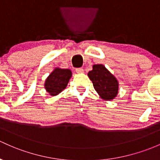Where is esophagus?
I'll list each match as a JSON object with an SVG mask.
<instances>
[{
	"label": "esophagus",
	"mask_w": 160,
	"mask_h": 160,
	"mask_svg": "<svg viewBox=\"0 0 160 160\" xmlns=\"http://www.w3.org/2000/svg\"><path fill=\"white\" fill-rule=\"evenodd\" d=\"M75 71H76L77 73H83L84 69L82 68H78L75 69Z\"/></svg>",
	"instance_id": "obj_1"
}]
</instances>
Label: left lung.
I'll return each instance as SVG.
<instances>
[{
	"label": "left lung",
	"instance_id": "8db88e82",
	"mask_svg": "<svg viewBox=\"0 0 160 160\" xmlns=\"http://www.w3.org/2000/svg\"><path fill=\"white\" fill-rule=\"evenodd\" d=\"M88 76L102 99L111 101L118 95L119 88L118 80L104 66L101 64L94 65L93 69L88 73Z\"/></svg>",
	"mask_w": 160,
	"mask_h": 160
}]
</instances>
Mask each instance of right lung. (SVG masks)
<instances>
[{
    "mask_svg": "<svg viewBox=\"0 0 160 160\" xmlns=\"http://www.w3.org/2000/svg\"><path fill=\"white\" fill-rule=\"evenodd\" d=\"M71 77L70 69L56 68L46 79L44 86L46 92L52 96L57 95L66 88Z\"/></svg>",
    "mask_w": 160,
    "mask_h": 160,
    "instance_id": "obj_1",
    "label": "right lung"
}]
</instances>
